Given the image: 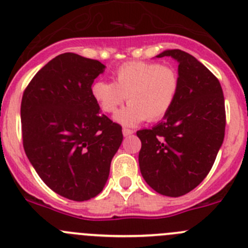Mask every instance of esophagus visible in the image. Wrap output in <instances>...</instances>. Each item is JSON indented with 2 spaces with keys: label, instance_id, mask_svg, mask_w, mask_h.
Segmentation results:
<instances>
[{
  "label": "esophagus",
  "instance_id": "1",
  "mask_svg": "<svg viewBox=\"0 0 248 248\" xmlns=\"http://www.w3.org/2000/svg\"><path fill=\"white\" fill-rule=\"evenodd\" d=\"M122 133H124V137H128V136L133 135V131H132V129H128V128H124L122 129Z\"/></svg>",
  "mask_w": 248,
  "mask_h": 248
}]
</instances>
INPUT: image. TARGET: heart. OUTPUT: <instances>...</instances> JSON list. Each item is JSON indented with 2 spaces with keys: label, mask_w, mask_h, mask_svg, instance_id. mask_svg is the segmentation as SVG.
<instances>
[{
  "label": "heart",
  "mask_w": 248,
  "mask_h": 248,
  "mask_svg": "<svg viewBox=\"0 0 248 248\" xmlns=\"http://www.w3.org/2000/svg\"><path fill=\"white\" fill-rule=\"evenodd\" d=\"M179 87V76L172 67L133 61L116 69L113 83H93L92 95L108 113L115 112L127 98L129 104L115 115V120L132 127L144 120L156 121L165 116L175 103Z\"/></svg>",
  "instance_id": "heart-1"
}]
</instances>
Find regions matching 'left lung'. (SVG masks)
<instances>
[{"mask_svg":"<svg viewBox=\"0 0 248 248\" xmlns=\"http://www.w3.org/2000/svg\"><path fill=\"white\" fill-rule=\"evenodd\" d=\"M179 63V93L159 124L140 129L138 161L154 191L180 197L198 186L214 164L225 135V101L218 78L196 57L165 50L156 57Z\"/></svg>","mask_w":248,"mask_h":248,"instance_id":"1","label":"left lung"}]
</instances>
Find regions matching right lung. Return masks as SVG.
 <instances>
[{
	"label": "right lung",
	"mask_w": 248,
	"mask_h": 248,
	"mask_svg": "<svg viewBox=\"0 0 248 248\" xmlns=\"http://www.w3.org/2000/svg\"><path fill=\"white\" fill-rule=\"evenodd\" d=\"M105 71L73 52L56 56L34 76L20 105L23 147L40 179L71 201L103 191L124 136L92 95Z\"/></svg>",
	"instance_id": "1"
}]
</instances>
